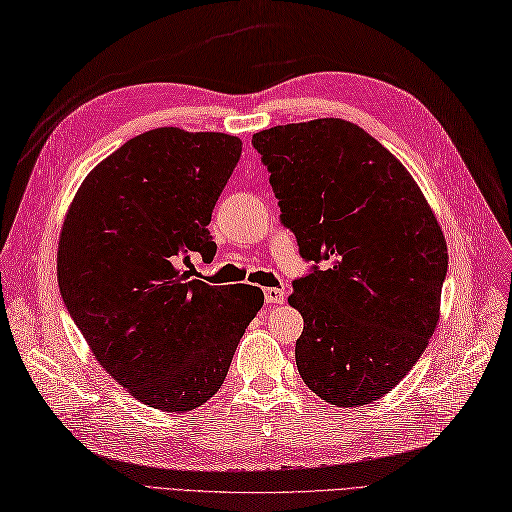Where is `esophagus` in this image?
I'll use <instances>...</instances> for the list:
<instances>
[{
	"label": "esophagus",
	"mask_w": 512,
	"mask_h": 512,
	"mask_svg": "<svg viewBox=\"0 0 512 512\" xmlns=\"http://www.w3.org/2000/svg\"><path fill=\"white\" fill-rule=\"evenodd\" d=\"M286 299V293L282 289H276V286H267L265 289V302L269 306H276V304H282Z\"/></svg>",
	"instance_id": "1"
}]
</instances>
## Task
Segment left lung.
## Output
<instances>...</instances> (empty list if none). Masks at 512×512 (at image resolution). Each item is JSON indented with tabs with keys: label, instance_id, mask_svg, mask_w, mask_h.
Returning <instances> with one entry per match:
<instances>
[{
	"label": "left lung",
	"instance_id": "left-lung-1",
	"mask_svg": "<svg viewBox=\"0 0 512 512\" xmlns=\"http://www.w3.org/2000/svg\"><path fill=\"white\" fill-rule=\"evenodd\" d=\"M280 221L317 265L293 282L306 386L334 406L380 400L439 323L447 245L406 167L356 123L315 119L252 136Z\"/></svg>",
	"mask_w": 512,
	"mask_h": 512
}]
</instances>
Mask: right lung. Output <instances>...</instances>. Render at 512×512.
<instances>
[{
	"label": "right lung",
	"mask_w": 512,
	"mask_h": 512,
	"mask_svg": "<svg viewBox=\"0 0 512 512\" xmlns=\"http://www.w3.org/2000/svg\"><path fill=\"white\" fill-rule=\"evenodd\" d=\"M241 145L223 132H143L84 178L62 223V302L99 365L162 413L221 389L265 302L258 286H210L180 269L217 252L208 223Z\"/></svg>",
	"instance_id": "1"
}]
</instances>
